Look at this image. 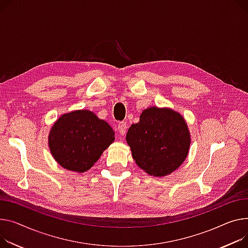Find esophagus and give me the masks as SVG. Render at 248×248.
Here are the masks:
<instances>
[{"instance_id":"esophagus-1","label":"esophagus","mask_w":248,"mask_h":248,"mask_svg":"<svg viewBox=\"0 0 248 248\" xmlns=\"http://www.w3.org/2000/svg\"><path fill=\"white\" fill-rule=\"evenodd\" d=\"M126 128H127V125H126V123L124 122H120L118 124V130L121 136H124L125 131H126Z\"/></svg>"}]
</instances>
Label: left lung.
Masks as SVG:
<instances>
[{"label":"left lung","instance_id":"left-lung-1","mask_svg":"<svg viewBox=\"0 0 248 248\" xmlns=\"http://www.w3.org/2000/svg\"><path fill=\"white\" fill-rule=\"evenodd\" d=\"M181 115L170 108L144 109L126 134L133 157L148 174L163 176L175 170L188 154L190 138Z\"/></svg>","mask_w":248,"mask_h":248}]
</instances>
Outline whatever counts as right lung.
I'll use <instances>...</instances> for the list:
<instances>
[{
    "mask_svg": "<svg viewBox=\"0 0 248 248\" xmlns=\"http://www.w3.org/2000/svg\"><path fill=\"white\" fill-rule=\"evenodd\" d=\"M113 140L114 133L109 124L84 109L62 115L51 129L48 144L60 166L84 172Z\"/></svg>",
    "mask_w": 248,
    "mask_h": 248,
    "instance_id": "add662e5",
    "label": "right lung"
}]
</instances>
